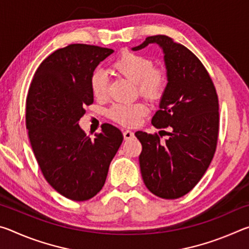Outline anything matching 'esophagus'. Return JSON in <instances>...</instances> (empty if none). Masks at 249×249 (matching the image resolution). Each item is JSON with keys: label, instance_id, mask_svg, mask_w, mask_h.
Segmentation results:
<instances>
[{"label": "esophagus", "instance_id": "obj_1", "mask_svg": "<svg viewBox=\"0 0 249 249\" xmlns=\"http://www.w3.org/2000/svg\"><path fill=\"white\" fill-rule=\"evenodd\" d=\"M123 136H124L125 141H129L134 137V133L132 132V130H125V132H123Z\"/></svg>", "mask_w": 249, "mask_h": 249}]
</instances>
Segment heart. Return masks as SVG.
I'll list each match as a JSON object with an SVG mask.
<instances>
[{
    "mask_svg": "<svg viewBox=\"0 0 249 249\" xmlns=\"http://www.w3.org/2000/svg\"><path fill=\"white\" fill-rule=\"evenodd\" d=\"M116 74L134 82L142 96L149 101H157L165 93L168 82L167 70L163 66L154 65L153 59L138 53L124 50L111 66ZM91 91L99 101L107 100L108 95V80L102 71L95 70L90 79ZM148 113L144 102L132 104H116L108 111L111 119L123 126L133 127Z\"/></svg>",
    "mask_w": 249,
    "mask_h": 249,
    "instance_id": "obj_1",
    "label": "heart"
}]
</instances>
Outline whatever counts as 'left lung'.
I'll list each match as a JSON object with an SVG mask.
<instances>
[{
  "label": "left lung",
  "mask_w": 249,
  "mask_h": 249,
  "mask_svg": "<svg viewBox=\"0 0 249 249\" xmlns=\"http://www.w3.org/2000/svg\"><path fill=\"white\" fill-rule=\"evenodd\" d=\"M158 44L165 53L167 88L151 124L170 127L169 138L136 132L142 144L140 166L144 183L155 196L179 199L190 192L215 154L220 114L218 98L208 70L191 50L169 36L147 37L133 50Z\"/></svg>",
  "instance_id": "obj_1"
}]
</instances>
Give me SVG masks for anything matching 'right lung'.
Wrapping results in <instances>:
<instances>
[{
    "instance_id": "1",
    "label": "right lung",
    "mask_w": 249,
    "mask_h": 249,
    "mask_svg": "<svg viewBox=\"0 0 249 249\" xmlns=\"http://www.w3.org/2000/svg\"><path fill=\"white\" fill-rule=\"evenodd\" d=\"M114 50L86 44L57 49L36 70L26 98V128L41 174L61 196L87 201L98 195L123 142L111 124L91 140L80 128L93 103L90 79Z\"/></svg>"
}]
</instances>
